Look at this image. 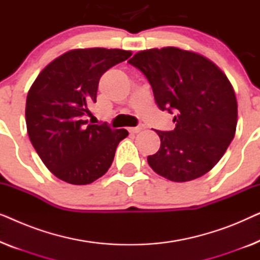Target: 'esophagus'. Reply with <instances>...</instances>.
<instances>
[{
  "label": "esophagus",
  "mask_w": 260,
  "mask_h": 260,
  "mask_svg": "<svg viewBox=\"0 0 260 260\" xmlns=\"http://www.w3.org/2000/svg\"><path fill=\"white\" fill-rule=\"evenodd\" d=\"M142 130H144V125H138L136 127H130L129 129L131 134H138V133H141Z\"/></svg>",
  "instance_id": "1"
}]
</instances>
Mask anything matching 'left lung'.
<instances>
[{
	"label": "left lung",
	"instance_id": "1",
	"mask_svg": "<svg viewBox=\"0 0 260 260\" xmlns=\"http://www.w3.org/2000/svg\"><path fill=\"white\" fill-rule=\"evenodd\" d=\"M129 62L147 77L158 108L175 113V129L155 130L161 147L148 156L149 166L174 182L205 175L236 135L238 103L226 74L204 55L177 47L141 51Z\"/></svg>",
	"mask_w": 260,
	"mask_h": 260
}]
</instances>
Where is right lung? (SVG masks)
Here are the masks:
<instances>
[{
    "label": "right lung",
    "mask_w": 260,
    "mask_h": 260,
    "mask_svg": "<svg viewBox=\"0 0 260 260\" xmlns=\"http://www.w3.org/2000/svg\"><path fill=\"white\" fill-rule=\"evenodd\" d=\"M130 51L72 49L49 62L31 85L26 102L27 133L49 172L71 184L92 183L108 172L117 145L129 133L92 124L101 77L130 58Z\"/></svg>",
    "instance_id": "obj_1"
}]
</instances>
